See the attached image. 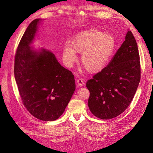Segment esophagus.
Listing matches in <instances>:
<instances>
[{
    "mask_svg": "<svg viewBox=\"0 0 153 153\" xmlns=\"http://www.w3.org/2000/svg\"><path fill=\"white\" fill-rule=\"evenodd\" d=\"M77 85L78 87H82L84 85V82L82 79H78L76 82Z\"/></svg>",
    "mask_w": 153,
    "mask_h": 153,
    "instance_id": "1",
    "label": "esophagus"
}]
</instances>
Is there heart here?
Returning <instances> with one entry per match:
<instances>
[{"label": "heart", "mask_w": 153, "mask_h": 153, "mask_svg": "<svg viewBox=\"0 0 153 153\" xmlns=\"http://www.w3.org/2000/svg\"><path fill=\"white\" fill-rule=\"evenodd\" d=\"M71 47L65 46L62 58L68 67L77 60V53H82L81 62L91 74L101 71L108 66L114 51L116 42L109 33H103L96 28L80 32L70 41Z\"/></svg>", "instance_id": "heart-1"}]
</instances>
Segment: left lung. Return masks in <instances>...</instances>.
<instances>
[{
    "mask_svg": "<svg viewBox=\"0 0 153 153\" xmlns=\"http://www.w3.org/2000/svg\"><path fill=\"white\" fill-rule=\"evenodd\" d=\"M141 79L139 54L135 39L128 31L125 41L105 69L86 83L88 106L102 120L118 116L134 98Z\"/></svg>",
    "mask_w": 153,
    "mask_h": 153,
    "instance_id": "obj_1",
    "label": "left lung"
}]
</instances>
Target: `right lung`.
I'll list each match as a JSON object with an SVG mask.
<instances>
[{
	"label": "right lung",
	"mask_w": 153,
	"mask_h": 153,
	"mask_svg": "<svg viewBox=\"0 0 153 153\" xmlns=\"http://www.w3.org/2000/svg\"><path fill=\"white\" fill-rule=\"evenodd\" d=\"M43 19H35L19 42L14 63V76L19 95L31 115L54 121L62 114L76 89L74 76L45 48L31 46Z\"/></svg>",
	"instance_id": "obj_1"
}]
</instances>
